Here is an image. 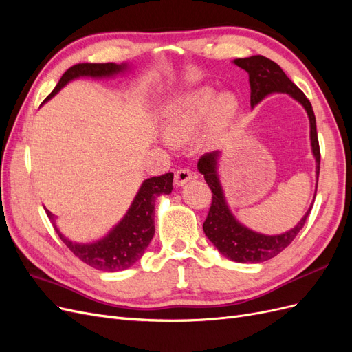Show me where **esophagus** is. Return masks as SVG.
Listing matches in <instances>:
<instances>
[{"label":"esophagus","mask_w":352,"mask_h":352,"mask_svg":"<svg viewBox=\"0 0 352 352\" xmlns=\"http://www.w3.org/2000/svg\"><path fill=\"white\" fill-rule=\"evenodd\" d=\"M192 177H194V173L190 172L189 168H179L175 173V184L177 186H184L188 180H190Z\"/></svg>","instance_id":"esophagus-1"}]
</instances>
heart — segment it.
I'll use <instances>...</instances> for the list:
<instances>
[{
    "instance_id": "heart-1",
    "label": "heart",
    "mask_w": 352,
    "mask_h": 352,
    "mask_svg": "<svg viewBox=\"0 0 352 352\" xmlns=\"http://www.w3.org/2000/svg\"><path fill=\"white\" fill-rule=\"evenodd\" d=\"M241 110L236 94L211 87L184 92L168 105L163 114V131L172 140H185L207 119L206 141L217 142L235 123Z\"/></svg>"
}]
</instances>
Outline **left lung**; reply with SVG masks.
I'll return each instance as SVG.
<instances>
[{"instance_id": "left-lung-1", "label": "left lung", "mask_w": 352, "mask_h": 352, "mask_svg": "<svg viewBox=\"0 0 352 352\" xmlns=\"http://www.w3.org/2000/svg\"><path fill=\"white\" fill-rule=\"evenodd\" d=\"M233 63L248 73L251 87V107H255V105L270 94H287L305 109L308 120H310L311 151L316 158V179L318 182V173H320V146H318L316 116L311 102L308 101L304 92L286 76L280 66L276 65L270 58L263 56H252L247 58H236L233 60ZM220 154V151L208 153L202 155L198 162L199 173L204 175L206 182L208 184L212 192L211 207L204 225H202V229H204L207 238L219 250V252H221L232 261H267L282 252L295 239V236L304 228L307 217L313 208V204L295 228L285 233H280V235H263V233L245 228L232 214L225 198V192L221 189L217 173Z\"/></svg>"}]
</instances>
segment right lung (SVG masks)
Here are the masks:
<instances>
[{
  "label": "right lung",
  "instance_id": "add662e5",
  "mask_svg": "<svg viewBox=\"0 0 352 352\" xmlns=\"http://www.w3.org/2000/svg\"><path fill=\"white\" fill-rule=\"evenodd\" d=\"M127 65H116V63H80L67 69L58 80L44 102L51 100L54 95L66 85L82 76L88 78H110L114 74L126 72ZM173 189V173H166L163 176H155L144 180L140 190L127 210L124 217L116 225L107 236L92 243H79L66 238L58 230L56 225L54 214L45 210L47 216L54 225L60 239L66 243V247L76 255L79 260L87 263L91 267L102 272H119L129 269L140 260L148 245L154 236V206L155 198L170 194Z\"/></svg>",
  "mask_w": 352,
  "mask_h": 352
}]
</instances>
